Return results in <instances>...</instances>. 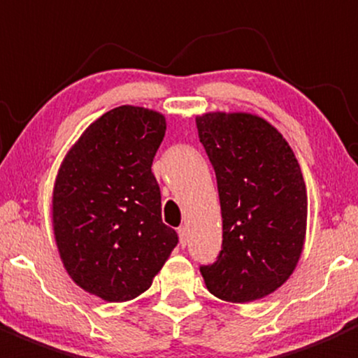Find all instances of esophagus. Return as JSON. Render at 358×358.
Here are the masks:
<instances>
[{
  "mask_svg": "<svg viewBox=\"0 0 358 358\" xmlns=\"http://www.w3.org/2000/svg\"><path fill=\"white\" fill-rule=\"evenodd\" d=\"M178 236H180V246L185 248L187 243H189V230H187V227H180Z\"/></svg>",
  "mask_w": 358,
  "mask_h": 358,
  "instance_id": "34e87169",
  "label": "esophagus"
}]
</instances>
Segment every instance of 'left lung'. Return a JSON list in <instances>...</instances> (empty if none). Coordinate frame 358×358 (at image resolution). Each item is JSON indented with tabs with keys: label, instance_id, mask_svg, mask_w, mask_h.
I'll list each match as a JSON object with an SVG mask.
<instances>
[{
	"label": "left lung",
	"instance_id": "obj_1",
	"mask_svg": "<svg viewBox=\"0 0 358 358\" xmlns=\"http://www.w3.org/2000/svg\"><path fill=\"white\" fill-rule=\"evenodd\" d=\"M218 183L222 251L201 265L206 287L232 303L259 299L294 270L306 230V187L289 143L265 119L213 112L196 119Z\"/></svg>",
	"mask_w": 358,
	"mask_h": 358
}]
</instances>
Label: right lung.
Returning a JSON list of instances; mask_svg holds the SVG:
<instances>
[{"mask_svg": "<svg viewBox=\"0 0 358 358\" xmlns=\"http://www.w3.org/2000/svg\"><path fill=\"white\" fill-rule=\"evenodd\" d=\"M164 115L115 107L96 119L60 166L53 230L64 266L79 287L106 301L147 291L178 244L161 218L152 161Z\"/></svg>", "mask_w": 358, "mask_h": 358, "instance_id": "add662e5", "label": "right lung"}]
</instances>
